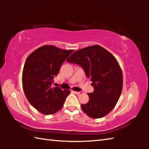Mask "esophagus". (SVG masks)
Here are the masks:
<instances>
[{
    "label": "esophagus",
    "instance_id": "obj_1",
    "mask_svg": "<svg viewBox=\"0 0 149 149\" xmlns=\"http://www.w3.org/2000/svg\"><path fill=\"white\" fill-rule=\"evenodd\" d=\"M73 93H74V94H76V95H79L80 92H77V91H72Z\"/></svg>",
    "mask_w": 149,
    "mask_h": 149
}]
</instances>
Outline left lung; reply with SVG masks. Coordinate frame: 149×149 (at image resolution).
I'll return each mask as SVG.
<instances>
[{
  "instance_id": "1",
  "label": "left lung",
  "mask_w": 149,
  "mask_h": 149,
  "mask_svg": "<svg viewBox=\"0 0 149 149\" xmlns=\"http://www.w3.org/2000/svg\"><path fill=\"white\" fill-rule=\"evenodd\" d=\"M80 65L92 81L94 91L88 93L89 100L81 104L84 112L92 118L105 116L113 110L122 93V70L113 55L99 45L74 52L66 60Z\"/></svg>"
}]
</instances>
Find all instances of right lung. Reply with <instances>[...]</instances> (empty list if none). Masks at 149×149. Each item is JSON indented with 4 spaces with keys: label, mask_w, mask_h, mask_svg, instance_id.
<instances>
[{
    "label": "right lung",
    "mask_w": 149,
    "mask_h": 149,
    "mask_svg": "<svg viewBox=\"0 0 149 149\" xmlns=\"http://www.w3.org/2000/svg\"><path fill=\"white\" fill-rule=\"evenodd\" d=\"M72 52L45 45L26 59L22 74L24 91L31 105L43 114H52L60 110L70 93L68 90L54 87L52 83L63 62Z\"/></svg>",
    "instance_id": "1"
}]
</instances>
